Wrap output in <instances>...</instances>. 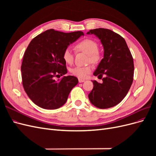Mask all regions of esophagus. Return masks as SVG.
Masks as SVG:
<instances>
[{
  "mask_svg": "<svg viewBox=\"0 0 156 156\" xmlns=\"http://www.w3.org/2000/svg\"><path fill=\"white\" fill-rule=\"evenodd\" d=\"M78 80H79V83H83V82L85 81V80H84V79H80V78H79V79H78Z\"/></svg>",
  "mask_w": 156,
  "mask_h": 156,
  "instance_id": "esophagus-1",
  "label": "esophagus"
}]
</instances>
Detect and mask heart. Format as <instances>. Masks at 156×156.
Segmentation results:
<instances>
[{
	"mask_svg": "<svg viewBox=\"0 0 156 156\" xmlns=\"http://www.w3.org/2000/svg\"><path fill=\"white\" fill-rule=\"evenodd\" d=\"M75 48L79 51H82L88 54V60L93 64H97L101 61V53L99 50L98 44L97 42L91 39H84L75 46ZM62 58L64 62L72 64L73 62V55L72 50L69 48H66L63 52ZM92 66H75L70 69V73L74 76L79 78L84 79L87 78L88 75L91 73L92 70Z\"/></svg>",
	"mask_w": 156,
	"mask_h": 156,
	"instance_id": "1",
	"label": "heart"
}]
</instances>
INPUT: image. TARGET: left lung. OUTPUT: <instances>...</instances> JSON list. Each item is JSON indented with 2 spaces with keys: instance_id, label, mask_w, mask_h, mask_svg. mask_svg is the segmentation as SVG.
Returning a JSON list of instances; mask_svg holds the SVG:
<instances>
[{
  "instance_id": "8db88e82",
  "label": "left lung",
  "mask_w": 156,
  "mask_h": 156,
  "mask_svg": "<svg viewBox=\"0 0 156 156\" xmlns=\"http://www.w3.org/2000/svg\"><path fill=\"white\" fill-rule=\"evenodd\" d=\"M88 34L96 35L104 49L103 58L94 73L103 83L92 81V90L88 94L90 101L100 108L116 105L127 95L133 80L134 64L131 52L124 37L109 29L99 28Z\"/></svg>"
}]
</instances>
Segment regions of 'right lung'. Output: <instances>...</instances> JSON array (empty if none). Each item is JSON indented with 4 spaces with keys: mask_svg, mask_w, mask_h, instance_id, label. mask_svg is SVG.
I'll return each instance as SVG.
<instances>
[{
    "mask_svg": "<svg viewBox=\"0 0 156 156\" xmlns=\"http://www.w3.org/2000/svg\"><path fill=\"white\" fill-rule=\"evenodd\" d=\"M81 31L64 33L49 29L30 42L23 56L21 67L23 86L35 104L45 109H56L66 102L78 79L67 73L62 58L64 49L76 41Z\"/></svg>",
    "mask_w": 156,
    "mask_h": 156,
    "instance_id": "obj_1",
    "label": "right lung"
}]
</instances>
